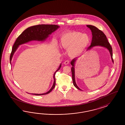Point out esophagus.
<instances>
[{
	"label": "esophagus",
	"mask_w": 125,
	"mask_h": 125,
	"mask_svg": "<svg viewBox=\"0 0 125 125\" xmlns=\"http://www.w3.org/2000/svg\"><path fill=\"white\" fill-rule=\"evenodd\" d=\"M69 61H64V64H65V65H66V64H69Z\"/></svg>",
	"instance_id": "1"
}]
</instances>
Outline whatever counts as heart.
Wrapping results in <instances>:
<instances>
[{"mask_svg":"<svg viewBox=\"0 0 125 125\" xmlns=\"http://www.w3.org/2000/svg\"><path fill=\"white\" fill-rule=\"evenodd\" d=\"M60 41L61 48L68 50V55L74 58L83 53L89 45L91 38L88 34L79 31H71L62 34Z\"/></svg>","mask_w":125,"mask_h":125,"instance_id":"1","label":"heart"}]
</instances>
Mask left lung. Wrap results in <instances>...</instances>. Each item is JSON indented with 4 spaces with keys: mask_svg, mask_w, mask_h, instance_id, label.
I'll use <instances>...</instances> for the list:
<instances>
[{
    "mask_svg": "<svg viewBox=\"0 0 125 125\" xmlns=\"http://www.w3.org/2000/svg\"><path fill=\"white\" fill-rule=\"evenodd\" d=\"M87 27L89 28L92 31V40L91 42V45L88 47L87 50L89 51L92 49L93 48L99 46L105 48L109 51L111 56V61L114 63L113 60V53H112V49L111 46L110 45V43L108 42V39L106 38L105 35L104 33L102 31L99 30L96 27L92 26V25H87ZM80 57H76L72 60L71 62V64L72 65V67L71 68V71L72 72V78L73 81V83L74 86L75 87L79 89L80 90H82L78 87L76 83L75 80V65L76 64V61L78 60V58Z\"/></svg>",
    "mask_w": 125,
    "mask_h": 125,
    "instance_id": "8db88e82",
    "label": "left lung"
}]
</instances>
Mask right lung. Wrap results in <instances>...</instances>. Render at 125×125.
Returning <instances> with one entry per match:
<instances>
[{
    "mask_svg": "<svg viewBox=\"0 0 125 125\" xmlns=\"http://www.w3.org/2000/svg\"><path fill=\"white\" fill-rule=\"evenodd\" d=\"M60 26L55 25H38L29 27L24 31L19 37L16 39L15 42L13 46L12 52L10 56V63L11 64V61L13 56L15 53L16 50L18 48L19 46L21 44L27 43L32 41H37L39 42L45 41L47 38H49V35H51L53 32L57 30ZM61 64L59 65L57 70L53 74V83L52 87L50 90L45 93L41 94H31L35 95H42L49 94L53 89L55 86V74L61 68ZM27 93L29 94L27 92Z\"/></svg>",
    "mask_w": 125,
    "mask_h": 125,
    "instance_id": "add662e5",
    "label": "right lung"
}]
</instances>
